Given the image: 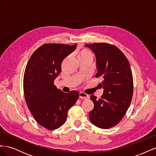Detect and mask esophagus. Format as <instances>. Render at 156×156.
<instances>
[{"label":"esophagus","mask_w":156,"mask_h":156,"mask_svg":"<svg viewBox=\"0 0 156 156\" xmlns=\"http://www.w3.org/2000/svg\"><path fill=\"white\" fill-rule=\"evenodd\" d=\"M79 98L81 99H83V100H87V99L89 98V96L87 95V94L81 92L79 93Z\"/></svg>","instance_id":"1"}]
</instances>
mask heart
Listing matches in <instances>:
<instances>
[{"label":"heart","mask_w":156,"mask_h":156,"mask_svg":"<svg viewBox=\"0 0 156 156\" xmlns=\"http://www.w3.org/2000/svg\"><path fill=\"white\" fill-rule=\"evenodd\" d=\"M77 56L79 59H82L87 57H92V54L90 51L87 49H80L77 51Z\"/></svg>","instance_id":"heart-1"}]
</instances>
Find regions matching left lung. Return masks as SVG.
Instances as JSON below:
<instances>
[{
	"label": "left lung",
	"mask_w": 156,
	"mask_h": 156,
	"mask_svg": "<svg viewBox=\"0 0 156 156\" xmlns=\"http://www.w3.org/2000/svg\"><path fill=\"white\" fill-rule=\"evenodd\" d=\"M96 55L98 73L103 79L99 84L103 89L101 98L90 96L94 107L89 112L92 123L101 129L117 125L130 105L133 92V80L128 60L116 47L107 43L85 45Z\"/></svg>",
	"instance_id": "8db88e82"
}]
</instances>
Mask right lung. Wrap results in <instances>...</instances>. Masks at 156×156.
Listing matches in <instances>:
<instances>
[{
  "label": "right lung",
  "mask_w": 156,
  "mask_h": 156,
  "mask_svg": "<svg viewBox=\"0 0 156 156\" xmlns=\"http://www.w3.org/2000/svg\"><path fill=\"white\" fill-rule=\"evenodd\" d=\"M76 47L77 44H44L34 52L27 64L23 78L27 105L37 123L49 130L65 123L68 111L79 98L77 91L64 93L54 84L63 60Z\"/></svg>",
  "instance_id": "1"
}]
</instances>
